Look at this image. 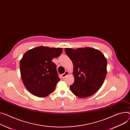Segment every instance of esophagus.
Wrapping results in <instances>:
<instances>
[{
    "label": "esophagus",
    "instance_id": "obj_1",
    "mask_svg": "<svg viewBox=\"0 0 130 130\" xmlns=\"http://www.w3.org/2000/svg\"><path fill=\"white\" fill-rule=\"evenodd\" d=\"M69 74V72H68V71H65V72L64 73H63V74H62V77L63 78H64V77H65L67 75H68Z\"/></svg>",
    "mask_w": 130,
    "mask_h": 130
}]
</instances>
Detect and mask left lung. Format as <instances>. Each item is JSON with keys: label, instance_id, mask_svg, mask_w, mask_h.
Here are the masks:
<instances>
[{"label": "left lung", "instance_id": "8db88e82", "mask_svg": "<svg viewBox=\"0 0 130 130\" xmlns=\"http://www.w3.org/2000/svg\"><path fill=\"white\" fill-rule=\"evenodd\" d=\"M72 61L74 82L70 86L76 96L85 98L94 94L102 86L107 74V59L98 50L89 47L64 49Z\"/></svg>", "mask_w": 130, "mask_h": 130}]
</instances>
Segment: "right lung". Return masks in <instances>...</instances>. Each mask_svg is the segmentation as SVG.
Wrapping results in <instances>:
<instances>
[{
    "mask_svg": "<svg viewBox=\"0 0 130 130\" xmlns=\"http://www.w3.org/2000/svg\"><path fill=\"white\" fill-rule=\"evenodd\" d=\"M61 48L39 46L26 52L20 62L21 76L27 90L38 97H46L52 93L60 80L52 61L60 56Z\"/></svg>",
    "mask_w": 130,
    "mask_h": 130,
    "instance_id": "1",
    "label": "right lung"
}]
</instances>
